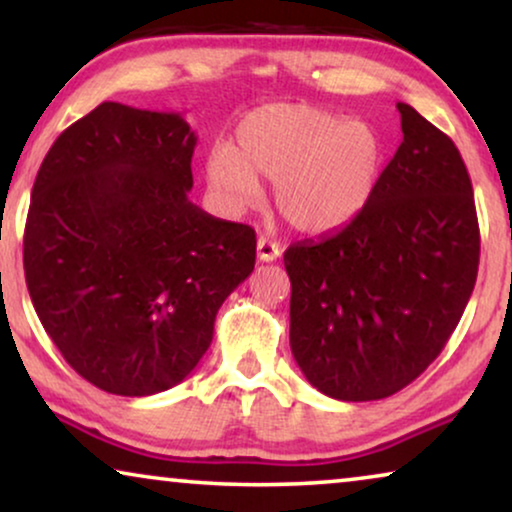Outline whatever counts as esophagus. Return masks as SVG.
Returning <instances> with one entry per match:
<instances>
[{
  "label": "esophagus",
  "instance_id": "obj_1",
  "mask_svg": "<svg viewBox=\"0 0 512 512\" xmlns=\"http://www.w3.org/2000/svg\"><path fill=\"white\" fill-rule=\"evenodd\" d=\"M256 251H258V261L272 263V261H277L279 254H282V247H279L277 242H272V240H268V237L261 235L256 242Z\"/></svg>",
  "mask_w": 512,
  "mask_h": 512
}]
</instances>
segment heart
Returning <instances> with one entry per match:
<instances>
[{
    "label": "heart",
    "instance_id": "1",
    "mask_svg": "<svg viewBox=\"0 0 512 512\" xmlns=\"http://www.w3.org/2000/svg\"><path fill=\"white\" fill-rule=\"evenodd\" d=\"M384 142L361 118L305 102H272L249 111L235 130V149L209 151L205 174L233 209L254 205L258 179L272 181L279 216L303 233H328L354 221L373 198Z\"/></svg>",
    "mask_w": 512,
    "mask_h": 512
}]
</instances>
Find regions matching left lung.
<instances>
[{
    "label": "left lung",
    "instance_id": "obj_1",
    "mask_svg": "<svg viewBox=\"0 0 512 512\" xmlns=\"http://www.w3.org/2000/svg\"><path fill=\"white\" fill-rule=\"evenodd\" d=\"M396 107L403 142L368 207L284 251L293 359L338 401H377L417 380L478 277L480 228L461 153L410 104Z\"/></svg>",
    "mask_w": 512,
    "mask_h": 512
}]
</instances>
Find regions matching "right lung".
Instances as JSON below:
<instances>
[{
	"label": "right lung",
	"mask_w": 512,
	"mask_h": 512,
	"mask_svg": "<svg viewBox=\"0 0 512 512\" xmlns=\"http://www.w3.org/2000/svg\"><path fill=\"white\" fill-rule=\"evenodd\" d=\"M195 144L181 114L102 102L55 139L34 179L27 291L65 361L109 394L184 380L254 270V228L188 200Z\"/></svg>",
	"instance_id": "1"
}]
</instances>
